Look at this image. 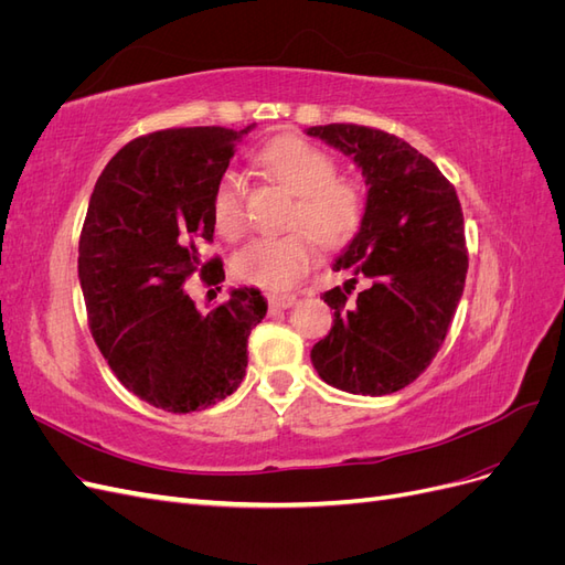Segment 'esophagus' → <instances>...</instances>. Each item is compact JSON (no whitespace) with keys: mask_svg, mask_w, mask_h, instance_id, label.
Segmentation results:
<instances>
[{"mask_svg":"<svg viewBox=\"0 0 565 565\" xmlns=\"http://www.w3.org/2000/svg\"><path fill=\"white\" fill-rule=\"evenodd\" d=\"M297 297L295 295H270L268 297V306L273 311H280V309H289V306H295Z\"/></svg>","mask_w":565,"mask_h":565,"instance_id":"obj_1","label":"esophagus"}]
</instances>
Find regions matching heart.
<instances>
[{
    "instance_id": "b5f03b06",
    "label": "heart",
    "mask_w": 565,
    "mask_h": 565,
    "mask_svg": "<svg viewBox=\"0 0 565 565\" xmlns=\"http://www.w3.org/2000/svg\"><path fill=\"white\" fill-rule=\"evenodd\" d=\"M270 179L297 195L287 224L297 226L278 237H259L235 256L233 270L243 282L285 292L309 273L316 247L347 245L363 224L365 198L361 185L337 177L334 160L322 148L299 136H280L262 150ZM216 233L237 241L247 231V202L241 179L226 177L212 200Z\"/></svg>"
}]
</instances>
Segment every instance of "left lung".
I'll list each match as a JSON object with an SVG mask.
<instances>
[{"mask_svg": "<svg viewBox=\"0 0 565 565\" xmlns=\"http://www.w3.org/2000/svg\"><path fill=\"white\" fill-rule=\"evenodd\" d=\"M306 134L349 156L367 185L363 224L332 264L353 278L320 297L334 320L311 363L339 391L386 396L413 384L446 341L469 268L465 216L452 183L398 136L358 125ZM358 275L371 287L347 305Z\"/></svg>", "mask_w": 565, "mask_h": 565, "instance_id": "1", "label": "left lung"}]
</instances>
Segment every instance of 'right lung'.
I'll return each instance as SVG.
<instances>
[{
  "label": "right lung",
  "mask_w": 565,
  "mask_h": 565,
  "mask_svg": "<svg viewBox=\"0 0 565 565\" xmlns=\"http://www.w3.org/2000/svg\"><path fill=\"white\" fill-rule=\"evenodd\" d=\"M252 127L134 139L98 177L84 218L77 273L96 347L134 396L174 415L241 386L247 339L268 309L256 287L231 289L212 311L183 289L198 270L207 285L226 278L218 259L200 262L198 243L214 237V191Z\"/></svg>",
  "instance_id": "add662e5"
}]
</instances>
